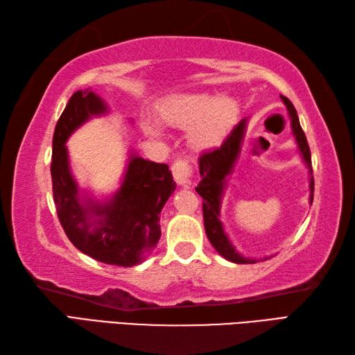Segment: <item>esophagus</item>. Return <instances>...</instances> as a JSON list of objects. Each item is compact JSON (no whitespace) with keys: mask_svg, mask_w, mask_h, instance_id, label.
<instances>
[{"mask_svg":"<svg viewBox=\"0 0 355 355\" xmlns=\"http://www.w3.org/2000/svg\"><path fill=\"white\" fill-rule=\"evenodd\" d=\"M172 175L180 186H189L193 177V168L186 160H177L172 164Z\"/></svg>","mask_w":355,"mask_h":355,"instance_id":"obj_1","label":"esophagus"}]
</instances>
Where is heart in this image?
Wrapping results in <instances>:
<instances>
[{
	"mask_svg": "<svg viewBox=\"0 0 355 355\" xmlns=\"http://www.w3.org/2000/svg\"><path fill=\"white\" fill-rule=\"evenodd\" d=\"M238 114V103L232 97L205 93L173 96L158 107V120L177 130H191L189 143L198 150L221 145L236 123ZM148 131L155 132L153 126H148Z\"/></svg>",
	"mask_w": 355,
	"mask_h": 355,
	"instance_id": "1",
	"label": "heart"
}]
</instances>
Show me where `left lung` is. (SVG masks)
I'll return each instance as SVG.
<instances>
[{
	"mask_svg": "<svg viewBox=\"0 0 355 355\" xmlns=\"http://www.w3.org/2000/svg\"><path fill=\"white\" fill-rule=\"evenodd\" d=\"M282 102L285 103L286 110H288L290 120H291V130L294 137H296L297 146L300 154H302L304 162L306 163L310 173H313L311 169V153L310 146H308V141L305 137V132L302 131V126L299 123L297 111L294 108V105L286 99L285 96H281ZM247 120L243 119L241 122L233 126V130L227 137L224 139L221 146L215 149L206 150L202 153L198 158L200 164V175L201 182L195 187V191L201 195L202 198V218H205V229L206 235L210 241V244L215 247V250L220 253L223 258L227 261H232L235 263H253L258 262L256 259H248L244 258L243 254L236 252V248L232 245L227 235L224 233L223 223L220 220V209H221V195L224 191L225 184V177L229 175L233 169V164H235L236 158L241 150V143H243L244 131H245ZM310 202H313L314 197V178L310 180ZM268 259V258H266Z\"/></svg>",
	"mask_w": 355,
	"mask_h": 355,
	"instance_id": "obj_1",
	"label": "left lung"
}]
</instances>
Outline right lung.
Here are the masks:
<instances>
[{
	"label": "right lung",
	"instance_id": "obj_1",
	"mask_svg": "<svg viewBox=\"0 0 355 355\" xmlns=\"http://www.w3.org/2000/svg\"><path fill=\"white\" fill-rule=\"evenodd\" d=\"M105 112L107 105L89 88L70 97L53 134V200L65 235L78 250L110 266L132 267L153 253L160 239V212L177 184L168 164L131 155L114 197L102 205L82 201L65 141L89 117Z\"/></svg>",
	"mask_w": 355,
	"mask_h": 355
}]
</instances>
